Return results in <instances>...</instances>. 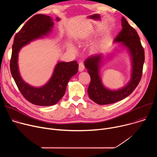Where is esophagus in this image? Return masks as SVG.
I'll return each mask as SVG.
<instances>
[{"label": "esophagus", "instance_id": "esophagus-1", "mask_svg": "<svg viewBox=\"0 0 157 157\" xmlns=\"http://www.w3.org/2000/svg\"><path fill=\"white\" fill-rule=\"evenodd\" d=\"M84 70V65L82 62H80L79 63V71L82 72Z\"/></svg>", "mask_w": 157, "mask_h": 157}]
</instances>
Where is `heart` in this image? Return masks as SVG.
<instances>
[{
    "label": "heart",
    "instance_id": "obj_1",
    "mask_svg": "<svg viewBox=\"0 0 157 157\" xmlns=\"http://www.w3.org/2000/svg\"><path fill=\"white\" fill-rule=\"evenodd\" d=\"M98 47H99V44H96L95 45H94V47L96 48H98ZM70 49L72 50V51H73V52H75V51H76V50L75 49V48H73V47H70Z\"/></svg>",
    "mask_w": 157,
    "mask_h": 157
}]
</instances>
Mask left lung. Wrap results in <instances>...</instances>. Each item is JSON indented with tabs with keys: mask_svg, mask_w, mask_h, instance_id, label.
<instances>
[{
	"mask_svg": "<svg viewBox=\"0 0 157 157\" xmlns=\"http://www.w3.org/2000/svg\"><path fill=\"white\" fill-rule=\"evenodd\" d=\"M121 21L122 29L114 42L119 43L121 46L126 48L129 53L132 68L128 82L116 90H112L104 86L99 73L103 63V56L101 53L87 57L84 63L91 76V82L87 89L89 97L99 105L113 104L127 98L135 90L142 75L145 54L139 36L124 17Z\"/></svg>",
	"mask_w": 157,
	"mask_h": 157,
	"instance_id": "1",
	"label": "left lung"
}]
</instances>
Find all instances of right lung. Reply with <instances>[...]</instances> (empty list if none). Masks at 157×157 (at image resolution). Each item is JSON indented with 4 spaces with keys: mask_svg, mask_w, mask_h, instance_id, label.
<instances>
[{
    "mask_svg": "<svg viewBox=\"0 0 157 157\" xmlns=\"http://www.w3.org/2000/svg\"><path fill=\"white\" fill-rule=\"evenodd\" d=\"M50 16L38 14L32 17L15 35L12 45L10 59V71L21 94L30 102L40 106L56 104L64 95L70 79L78 71L76 61H58L49 81L42 86L33 87L21 78L18 65V53L20 49L31 41L48 36L54 25ZM57 21L60 20L56 18Z\"/></svg>",
    "mask_w": 157,
    "mask_h": 157,
    "instance_id": "obj_1",
    "label": "right lung"
}]
</instances>
